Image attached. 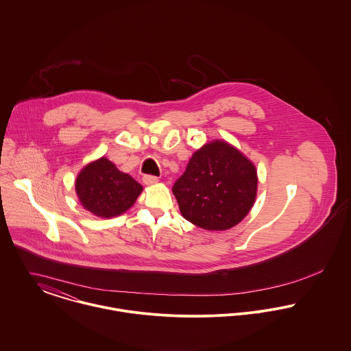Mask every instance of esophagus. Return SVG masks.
Wrapping results in <instances>:
<instances>
[{
    "label": "esophagus",
    "mask_w": 351,
    "mask_h": 351,
    "mask_svg": "<svg viewBox=\"0 0 351 351\" xmlns=\"http://www.w3.org/2000/svg\"><path fill=\"white\" fill-rule=\"evenodd\" d=\"M143 182L147 186H152V184H156L157 182H158V178L154 176V175H144L143 176Z\"/></svg>",
    "instance_id": "obj_1"
}]
</instances>
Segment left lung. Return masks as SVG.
Instances as JSON below:
<instances>
[{
	"instance_id": "obj_1",
	"label": "left lung",
	"mask_w": 351,
	"mask_h": 351,
	"mask_svg": "<svg viewBox=\"0 0 351 351\" xmlns=\"http://www.w3.org/2000/svg\"><path fill=\"white\" fill-rule=\"evenodd\" d=\"M172 193L187 221L206 230H228L250 211L257 172L235 148L214 141L195 152Z\"/></svg>"
}]
</instances>
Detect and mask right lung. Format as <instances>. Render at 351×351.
<instances>
[{
	"label": "right lung",
	"mask_w": 351,
	"mask_h": 351,
	"mask_svg": "<svg viewBox=\"0 0 351 351\" xmlns=\"http://www.w3.org/2000/svg\"><path fill=\"white\" fill-rule=\"evenodd\" d=\"M75 190L86 210L102 218H112L132 207L143 187L102 157L82 169Z\"/></svg>",
	"instance_id": "obj_1"
}]
</instances>
